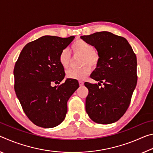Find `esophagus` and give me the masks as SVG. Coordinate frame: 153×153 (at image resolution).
Segmentation results:
<instances>
[{
  "mask_svg": "<svg viewBox=\"0 0 153 153\" xmlns=\"http://www.w3.org/2000/svg\"><path fill=\"white\" fill-rule=\"evenodd\" d=\"M79 86H83V85H84V82H82V81H79Z\"/></svg>",
  "mask_w": 153,
  "mask_h": 153,
  "instance_id": "esophagus-1",
  "label": "esophagus"
}]
</instances>
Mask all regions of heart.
Listing matches in <instances>:
<instances>
[{
  "label": "heart",
  "instance_id": "heart-1",
  "mask_svg": "<svg viewBox=\"0 0 153 153\" xmlns=\"http://www.w3.org/2000/svg\"><path fill=\"white\" fill-rule=\"evenodd\" d=\"M71 51L74 55H82L81 64L86 65L80 69H71L67 71L66 76L68 78L74 79H84L90 72V65H96L99 56L94 50L91 44L83 40H77L71 46ZM59 62L63 69H66L70 64V55L66 49L62 51L59 55Z\"/></svg>",
  "mask_w": 153,
  "mask_h": 153
}]
</instances>
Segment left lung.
I'll list each match as a JSON object with an SVG mask.
<instances>
[{"mask_svg":"<svg viewBox=\"0 0 153 153\" xmlns=\"http://www.w3.org/2000/svg\"><path fill=\"white\" fill-rule=\"evenodd\" d=\"M94 46L99 59L91 77L97 84L85 82L88 89L86 111L100 124L118 121L128 109L137 84V59L125 38L108 32L80 37ZM103 83L104 86L99 88Z\"/></svg>","mask_w":153,"mask_h":153,"instance_id":"1","label":"left lung"}]
</instances>
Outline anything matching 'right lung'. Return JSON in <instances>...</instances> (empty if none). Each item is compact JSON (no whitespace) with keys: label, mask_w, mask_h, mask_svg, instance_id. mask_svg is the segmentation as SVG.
<instances>
[{"label":"right lung","mask_w":153,"mask_h":153,"mask_svg":"<svg viewBox=\"0 0 153 153\" xmlns=\"http://www.w3.org/2000/svg\"><path fill=\"white\" fill-rule=\"evenodd\" d=\"M75 36H44L22 49L14 67L15 91L25 115L35 125L51 128L59 125L67 112V101L79 88L77 80L64 79L59 62L61 52Z\"/></svg>","instance_id":"obj_1"}]
</instances>
